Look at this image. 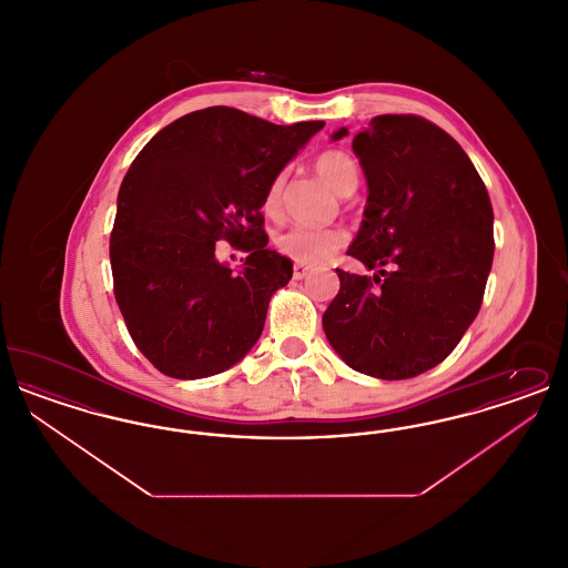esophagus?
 <instances>
[{"label": "esophagus", "instance_id": "34e87169", "mask_svg": "<svg viewBox=\"0 0 568 568\" xmlns=\"http://www.w3.org/2000/svg\"><path fill=\"white\" fill-rule=\"evenodd\" d=\"M308 274H311V268H308V266H302V264H296V266H294V278H297V281L306 278Z\"/></svg>", "mask_w": 568, "mask_h": 568}]
</instances>
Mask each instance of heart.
<instances>
[{
	"mask_svg": "<svg viewBox=\"0 0 568 568\" xmlns=\"http://www.w3.org/2000/svg\"><path fill=\"white\" fill-rule=\"evenodd\" d=\"M317 174L327 183V187L336 191L338 195H349L357 187V163L352 155L338 149H329L317 155L315 160ZM285 185V174L274 176L271 187L264 195V211L268 215H276L281 209V193ZM347 241V234L338 227H324V230H311V227H290L276 236V248L294 260L297 264H322L329 260Z\"/></svg>",
	"mask_w": 568,
	"mask_h": 568,
	"instance_id": "1",
	"label": "heart"
}]
</instances>
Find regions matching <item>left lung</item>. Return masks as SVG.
<instances>
[{
	"label": "left lung",
	"mask_w": 568,
	"mask_h": 568,
	"mask_svg": "<svg viewBox=\"0 0 568 568\" xmlns=\"http://www.w3.org/2000/svg\"><path fill=\"white\" fill-rule=\"evenodd\" d=\"M347 134L341 128L332 138ZM353 153L368 200L347 255L377 274L336 271L325 336L357 373L417 377L456 349L481 308L491 202L464 149L424 116L378 114L353 138Z\"/></svg>",
	"instance_id": "8db88e82"
}]
</instances>
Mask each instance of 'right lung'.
<instances>
[{
  "mask_svg": "<svg viewBox=\"0 0 568 568\" xmlns=\"http://www.w3.org/2000/svg\"><path fill=\"white\" fill-rule=\"evenodd\" d=\"M324 125L211 106L138 153L116 197L110 266L130 336L163 375L213 377L257 343L272 294L294 272L266 246L264 195ZM219 240L247 251L241 272L215 260Z\"/></svg>",
  "mask_w": 568,
  "mask_h": 568,
  "instance_id": "right-lung-1",
  "label": "right lung"
}]
</instances>
